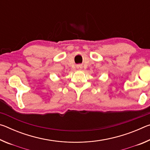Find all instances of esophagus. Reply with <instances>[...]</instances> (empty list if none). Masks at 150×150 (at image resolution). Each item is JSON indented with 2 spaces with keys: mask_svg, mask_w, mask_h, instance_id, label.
Wrapping results in <instances>:
<instances>
[{
  "mask_svg": "<svg viewBox=\"0 0 150 150\" xmlns=\"http://www.w3.org/2000/svg\"><path fill=\"white\" fill-rule=\"evenodd\" d=\"M77 68L78 69H82V65H78L77 66Z\"/></svg>",
  "mask_w": 150,
  "mask_h": 150,
  "instance_id": "obj_1",
  "label": "esophagus"
}]
</instances>
